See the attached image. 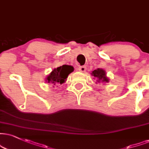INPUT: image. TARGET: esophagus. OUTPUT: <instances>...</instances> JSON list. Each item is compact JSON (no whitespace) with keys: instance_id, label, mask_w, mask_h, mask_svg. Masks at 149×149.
<instances>
[{"instance_id":"esophagus-1","label":"esophagus","mask_w":149,"mask_h":149,"mask_svg":"<svg viewBox=\"0 0 149 149\" xmlns=\"http://www.w3.org/2000/svg\"><path fill=\"white\" fill-rule=\"evenodd\" d=\"M86 67L85 65L79 66V70L81 72H84L86 71Z\"/></svg>"}]
</instances>
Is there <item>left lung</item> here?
Segmentation results:
<instances>
[{
  "instance_id": "8db88e82",
  "label": "left lung",
  "mask_w": 149,
  "mask_h": 149,
  "mask_svg": "<svg viewBox=\"0 0 149 149\" xmlns=\"http://www.w3.org/2000/svg\"><path fill=\"white\" fill-rule=\"evenodd\" d=\"M91 74L97 79V81L99 82V83H100V82H102V83H108V82H109V79L106 77V72L103 69L98 68L92 72Z\"/></svg>"
}]
</instances>
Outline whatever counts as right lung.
<instances>
[{
	"label": "right lung",
	"mask_w": 149,
	"mask_h": 149,
	"mask_svg": "<svg viewBox=\"0 0 149 149\" xmlns=\"http://www.w3.org/2000/svg\"><path fill=\"white\" fill-rule=\"evenodd\" d=\"M74 71V68L72 65H63L54 68L46 77L45 81L52 84L53 86L61 85L66 81L69 74Z\"/></svg>",
	"instance_id": "1"
}]
</instances>
